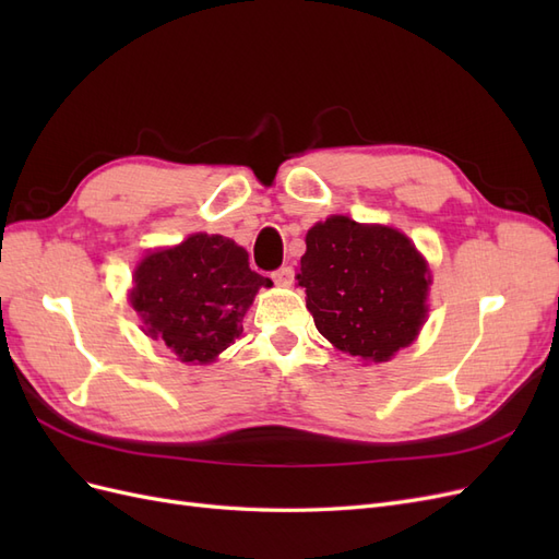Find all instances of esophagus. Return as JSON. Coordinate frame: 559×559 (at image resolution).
<instances>
[{"label": "esophagus", "mask_w": 559, "mask_h": 559, "mask_svg": "<svg viewBox=\"0 0 559 559\" xmlns=\"http://www.w3.org/2000/svg\"><path fill=\"white\" fill-rule=\"evenodd\" d=\"M273 280H275V284H280V286H292V282H294V267H292V265L277 267L275 273H273Z\"/></svg>", "instance_id": "34e87169"}]
</instances>
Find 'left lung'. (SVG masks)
Instances as JSON below:
<instances>
[{
    "label": "left lung",
    "instance_id": "obj_1",
    "mask_svg": "<svg viewBox=\"0 0 559 559\" xmlns=\"http://www.w3.org/2000/svg\"><path fill=\"white\" fill-rule=\"evenodd\" d=\"M298 284L317 331L341 352L386 361L427 317L429 267L403 233L331 216L308 230Z\"/></svg>",
    "mask_w": 559,
    "mask_h": 559
}]
</instances>
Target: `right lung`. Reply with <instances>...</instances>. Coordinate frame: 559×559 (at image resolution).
I'll list each match as a JSON object with an SVG mask.
<instances>
[{
	"label": "right lung",
	"mask_w": 559,
	"mask_h": 559,
	"mask_svg": "<svg viewBox=\"0 0 559 559\" xmlns=\"http://www.w3.org/2000/svg\"><path fill=\"white\" fill-rule=\"evenodd\" d=\"M249 253L224 235L195 233L173 249L146 253L134 270L132 308L151 337L186 364H207L238 341L259 286Z\"/></svg>",
	"instance_id": "1"
}]
</instances>
